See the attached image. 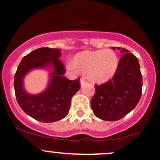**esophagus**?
Returning <instances> with one entry per match:
<instances>
[{
	"label": "esophagus",
	"instance_id": "1",
	"mask_svg": "<svg viewBox=\"0 0 160 160\" xmlns=\"http://www.w3.org/2000/svg\"><path fill=\"white\" fill-rule=\"evenodd\" d=\"M86 83H87V80H86L84 78H81V79H80V84L83 85Z\"/></svg>",
	"mask_w": 160,
	"mask_h": 160
}]
</instances>
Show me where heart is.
<instances>
[{
    "mask_svg": "<svg viewBox=\"0 0 160 160\" xmlns=\"http://www.w3.org/2000/svg\"><path fill=\"white\" fill-rule=\"evenodd\" d=\"M118 65V57L112 50H86L76 55L74 62L69 61L67 68L73 72H77L79 69L83 73H87L91 81L104 83L113 77Z\"/></svg>",
    "mask_w": 160,
    "mask_h": 160,
    "instance_id": "obj_1",
    "label": "heart"
}]
</instances>
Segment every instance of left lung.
I'll use <instances>...</instances> for the list:
<instances>
[{"mask_svg": "<svg viewBox=\"0 0 160 160\" xmlns=\"http://www.w3.org/2000/svg\"><path fill=\"white\" fill-rule=\"evenodd\" d=\"M121 51L125 53L119 61L116 73L106 83L95 85L90 102L94 115L103 120L116 121L125 117L135 108L142 94L139 60L128 50L122 48Z\"/></svg>", "mask_w": 160, "mask_h": 160, "instance_id": "obj_1", "label": "left lung"}]
</instances>
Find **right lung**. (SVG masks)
I'll list each match as a JSON object with an SVG mask.
<instances>
[{
    "label": "right lung",
    "mask_w": 160,
    "mask_h": 160,
    "mask_svg": "<svg viewBox=\"0 0 160 160\" xmlns=\"http://www.w3.org/2000/svg\"><path fill=\"white\" fill-rule=\"evenodd\" d=\"M61 50L41 48L23 57L14 75L15 96L21 108L28 115L43 122H52L68 114L71 98L80 87V79L70 80L63 77L64 65L60 60ZM51 64L54 67L50 84L39 95H30L22 89L24 75L33 68Z\"/></svg>",
    "instance_id": "right-lung-1"
}]
</instances>
